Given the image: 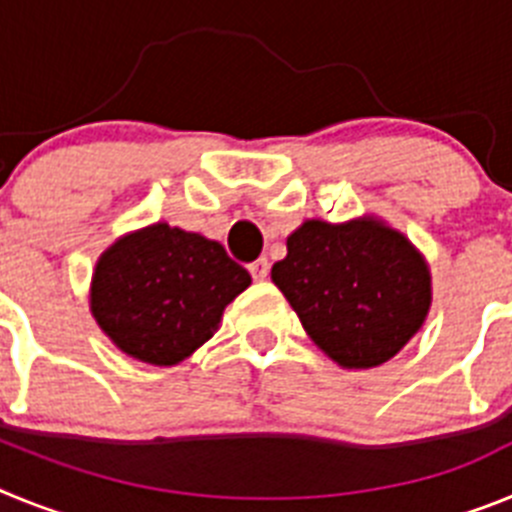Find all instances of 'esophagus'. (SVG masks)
Returning <instances> with one entry per match:
<instances>
[{
  "instance_id": "1",
  "label": "esophagus",
  "mask_w": 512,
  "mask_h": 512,
  "mask_svg": "<svg viewBox=\"0 0 512 512\" xmlns=\"http://www.w3.org/2000/svg\"><path fill=\"white\" fill-rule=\"evenodd\" d=\"M248 271H251V277L256 279V282H264V279L269 277V261L256 259L253 264H248Z\"/></svg>"
}]
</instances>
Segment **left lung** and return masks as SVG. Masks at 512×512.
<instances>
[{"instance_id": "1", "label": "left lung", "mask_w": 512, "mask_h": 512, "mask_svg": "<svg viewBox=\"0 0 512 512\" xmlns=\"http://www.w3.org/2000/svg\"><path fill=\"white\" fill-rule=\"evenodd\" d=\"M271 282L312 343L343 369H372L400 354L433 302L425 256L377 215L305 220L287 235Z\"/></svg>"}]
</instances>
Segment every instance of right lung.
<instances>
[{
  "label": "right lung",
  "mask_w": 512,
  "mask_h": 512,
  "mask_svg": "<svg viewBox=\"0 0 512 512\" xmlns=\"http://www.w3.org/2000/svg\"><path fill=\"white\" fill-rule=\"evenodd\" d=\"M251 274L200 233L153 223L102 251L89 310L102 333L151 366H174L215 336Z\"/></svg>",
  "instance_id": "1"
}]
</instances>
